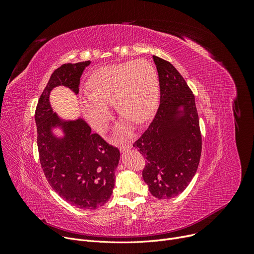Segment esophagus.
Wrapping results in <instances>:
<instances>
[{"label": "esophagus", "mask_w": 254, "mask_h": 254, "mask_svg": "<svg viewBox=\"0 0 254 254\" xmlns=\"http://www.w3.org/2000/svg\"><path fill=\"white\" fill-rule=\"evenodd\" d=\"M131 147V144L130 143H127V144H125V145H122L119 147V150L120 151H126V150H127V149H129Z\"/></svg>", "instance_id": "esophagus-1"}]
</instances>
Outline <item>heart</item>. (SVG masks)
I'll list each match as a JSON object with an SVG mask.
<instances>
[{
    "mask_svg": "<svg viewBox=\"0 0 254 254\" xmlns=\"http://www.w3.org/2000/svg\"><path fill=\"white\" fill-rule=\"evenodd\" d=\"M88 91L81 93L82 109L91 126L103 131L111 117L110 106L136 124L148 120L156 110L159 98L157 75L145 60L106 65L92 73ZM119 128L127 131L123 124Z\"/></svg>",
    "mask_w": 254,
    "mask_h": 254,
    "instance_id": "heart-1",
    "label": "heart"
}]
</instances>
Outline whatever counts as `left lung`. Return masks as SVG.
Instances as JSON below:
<instances>
[{
  "instance_id": "8db88e82",
  "label": "left lung",
  "mask_w": 254,
  "mask_h": 254,
  "mask_svg": "<svg viewBox=\"0 0 254 254\" xmlns=\"http://www.w3.org/2000/svg\"><path fill=\"white\" fill-rule=\"evenodd\" d=\"M152 58L161 100L151 124L132 146L146 158L142 176L149 191L168 199L181 193L193 178L202 153V135L191 89L171 63ZM180 105L182 117L178 116Z\"/></svg>"
}]
</instances>
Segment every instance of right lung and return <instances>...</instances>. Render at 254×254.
I'll use <instances>...</instances> for the list:
<instances>
[{"mask_svg":"<svg viewBox=\"0 0 254 254\" xmlns=\"http://www.w3.org/2000/svg\"><path fill=\"white\" fill-rule=\"evenodd\" d=\"M89 64H64L52 73L39 98L35 120L40 164L52 190L76 208L95 210L112 194L120 152L99 134H92L84 120L62 122L49 104V92L58 85L78 93L80 77ZM57 125L66 134L62 139L50 130Z\"/></svg>","mask_w":254,"mask_h":254,"instance_id":"1","label":"right lung"}]
</instances>
